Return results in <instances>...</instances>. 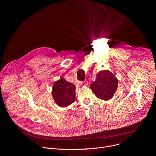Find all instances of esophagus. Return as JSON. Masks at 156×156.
Masks as SVG:
<instances>
[{
  "label": "esophagus",
  "instance_id": "34e87169",
  "mask_svg": "<svg viewBox=\"0 0 156 156\" xmlns=\"http://www.w3.org/2000/svg\"><path fill=\"white\" fill-rule=\"evenodd\" d=\"M81 84L84 85V86H87L88 84V82L87 81H81Z\"/></svg>",
  "mask_w": 156,
  "mask_h": 156
}]
</instances>
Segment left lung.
<instances>
[{"instance_id":"obj_1","label":"left lung","mask_w":156,"mask_h":156,"mask_svg":"<svg viewBox=\"0 0 156 156\" xmlns=\"http://www.w3.org/2000/svg\"><path fill=\"white\" fill-rule=\"evenodd\" d=\"M118 83V79L115 75L108 70H105L97 73L96 79L90 87L98 98L106 101L114 96Z\"/></svg>"}]
</instances>
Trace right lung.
<instances>
[{"instance_id": "obj_1", "label": "right lung", "mask_w": 156, "mask_h": 156, "mask_svg": "<svg viewBox=\"0 0 156 156\" xmlns=\"http://www.w3.org/2000/svg\"><path fill=\"white\" fill-rule=\"evenodd\" d=\"M75 85L60 78L52 86V95L57 105L61 107H67L75 101Z\"/></svg>"}]
</instances>
